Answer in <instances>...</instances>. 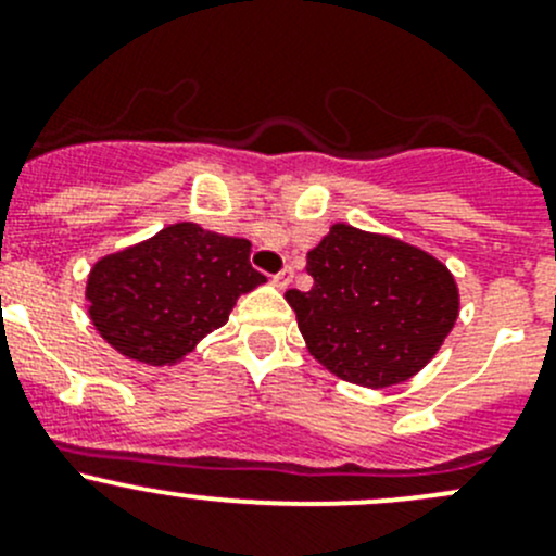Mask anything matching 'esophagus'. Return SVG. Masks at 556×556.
Listing matches in <instances>:
<instances>
[{"mask_svg": "<svg viewBox=\"0 0 556 556\" xmlns=\"http://www.w3.org/2000/svg\"><path fill=\"white\" fill-rule=\"evenodd\" d=\"M291 280H294V270H291V267H283V270L273 276V283H276L278 289H286V286H289Z\"/></svg>", "mask_w": 556, "mask_h": 556, "instance_id": "esophagus-1", "label": "esophagus"}]
</instances>
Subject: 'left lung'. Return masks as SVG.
<instances>
[{
  "mask_svg": "<svg viewBox=\"0 0 556 556\" xmlns=\"http://www.w3.org/2000/svg\"><path fill=\"white\" fill-rule=\"evenodd\" d=\"M307 291L286 300L307 351L338 378L383 389L421 370L459 313L452 273L421 249L334 224L307 251Z\"/></svg>",
  "mask_w": 556,
  "mask_h": 556,
  "instance_id": "obj_1",
  "label": "left lung"
}]
</instances>
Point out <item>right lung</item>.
<instances>
[{"label":"right lung","instance_id":"obj_1","mask_svg":"<svg viewBox=\"0 0 556 556\" xmlns=\"http://www.w3.org/2000/svg\"><path fill=\"white\" fill-rule=\"evenodd\" d=\"M249 254V240L184 222L102 256L86 286L93 327L129 359L173 365L227 324L240 294L265 283Z\"/></svg>","mask_w":556,"mask_h":556}]
</instances>
